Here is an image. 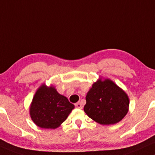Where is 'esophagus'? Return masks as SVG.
Instances as JSON below:
<instances>
[{
    "label": "esophagus",
    "instance_id": "1",
    "mask_svg": "<svg viewBox=\"0 0 155 155\" xmlns=\"http://www.w3.org/2000/svg\"><path fill=\"white\" fill-rule=\"evenodd\" d=\"M75 106L77 107L78 108H80V109H82V108H83V106H82L81 103H80V102H78V103H77V104H75Z\"/></svg>",
    "mask_w": 155,
    "mask_h": 155
}]
</instances>
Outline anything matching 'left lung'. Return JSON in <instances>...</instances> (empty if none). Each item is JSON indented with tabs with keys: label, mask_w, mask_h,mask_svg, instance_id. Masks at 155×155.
Instances as JSON below:
<instances>
[{
	"label": "left lung",
	"mask_w": 155,
	"mask_h": 155,
	"mask_svg": "<svg viewBox=\"0 0 155 155\" xmlns=\"http://www.w3.org/2000/svg\"><path fill=\"white\" fill-rule=\"evenodd\" d=\"M84 111L91 119L111 125L121 121L129 108L127 93L108 78H99L87 93Z\"/></svg>",
	"instance_id": "left-lung-1"
}]
</instances>
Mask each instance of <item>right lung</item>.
I'll use <instances>...</instances> for the list:
<instances>
[{
  "label": "right lung",
  "mask_w": 155,
  "mask_h": 155,
  "mask_svg": "<svg viewBox=\"0 0 155 155\" xmlns=\"http://www.w3.org/2000/svg\"><path fill=\"white\" fill-rule=\"evenodd\" d=\"M74 106L57 91L54 85L41 84L30 104L29 114L36 125L42 129H54L68 117Z\"/></svg>",
  "instance_id": "1"
}]
</instances>
